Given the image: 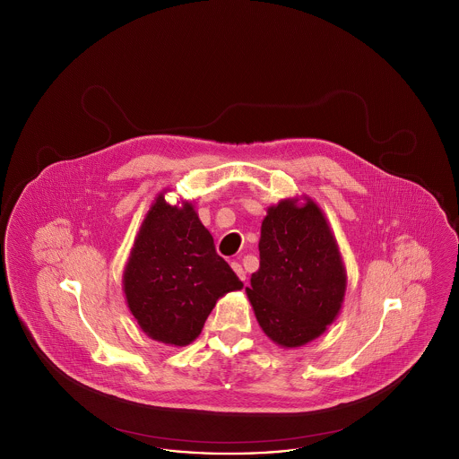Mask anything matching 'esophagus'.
Masks as SVG:
<instances>
[{"label": "esophagus", "instance_id": "1", "mask_svg": "<svg viewBox=\"0 0 459 459\" xmlns=\"http://www.w3.org/2000/svg\"><path fill=\"white\" fill-rule=\"evenodd\" d=\"M230 266H232V270L238 273V277H239L240 281H246V272H244V268H242V264L238 262L230 263Z\"/></svg>", "mask_w": 459, "mask_h": 459}]
</instances>
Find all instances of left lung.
Here are the masks:
<instances>
[{
	"label": "left lung",
	"instance_id": "1",
	"mask_svg": "<svg viewBox=\"0 0 459 459\" xmlns=\"http://www.w3.org/2000/svg\"><path fill=\"white\" fill-rule=\"evenodd\" d=\"M282 199L262 221L260 268L246 294L263 332L282 348L320 337L337 318L346 268L327 219L305 197Z\"/></svg>",
	"mask_w": 459,
	"mask_h": 459
}]
</instances>
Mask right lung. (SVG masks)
Here are the masks:
<instances>
[{
  "label": "right lung",
  "mask_w": 459,
  "mask_h": 459,
  "mask_svg": "<svg viewBox=\"0 0 459 459\" xmlns=\"http://www.w3.org/2000/svg\"><path fill=\"white\" fill-rule=\"evenodd\" d=\"M242 282L215 251L193 203L154 199L124 270V292L139 327L154 341L187 346L221 296Z\"/></svg>",
  "instance_id": "right-lung-1"
}]
</instances>
